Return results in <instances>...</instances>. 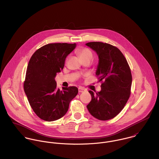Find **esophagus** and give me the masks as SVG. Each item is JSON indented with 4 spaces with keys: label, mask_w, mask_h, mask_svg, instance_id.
Returning a JSON list of instances; mask_svg holds the SVG:
<instances>
[{
    "label": "esophagus",
    "mask_w": 159,
    "mask_h": 159,
    "mask_svg": "<svg viewBox=\"0 0 159 159\" xmlns=\"http://www.w3.org/2000/svg\"><path fill=\"white\" fill-rule=\"evenodd\" d=\"M78 91H79V92H84L86 91V89L82 87H80L78 88Z\"/></svg>",
    "instance_id": "34e87169"
}]
</instances>
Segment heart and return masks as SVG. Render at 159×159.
<instances>
[{
  "instance_id": "b5f03b06",
  "label": "heart",
  "mask_w": 159,
  "mask_h": 159,
  "mask_svg": "<svg viewBox=\"0 0 159 159\" xmlns=\"http://www.w3.org/2000/svg\"><path fill=\"white\" fill-rule=\"evenodd\" d=\"M78 54L80 59L83 61L85 59H92L93 54L90 49L86 48H80L77 51Z\"/></svg>"
}]
</instances>
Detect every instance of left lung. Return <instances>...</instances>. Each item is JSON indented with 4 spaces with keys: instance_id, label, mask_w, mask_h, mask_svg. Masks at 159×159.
Instances as JSON below:
<instances>
[{
    "instance_id": "1",
    "label": "left lung",
    "mask_w": 159,
    "mask_h": 159,
    "mask_svg": "<svg viewBox=\"0 0 159 159\" xmlns=\"http://www.w3.org/2000/svg\"><path fill=\"white\" fill-rule=\"evenodd\" d=\"M96 52L98 63L95 75L103 81L101 91H92V100L87 105L92 116L101 120L113 119L125 105L130 95L132 77L130 68L121 51L114 46L102 42L86 44Z\"/></svg>"
}]
</instances>
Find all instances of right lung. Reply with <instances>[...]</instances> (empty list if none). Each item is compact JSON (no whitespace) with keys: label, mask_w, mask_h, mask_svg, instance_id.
I'll return each mask as SVG.
<instances>
[{"label":"right lung","mask_w":159,"mask_h":159,"mask_svg":"<svg viewBox=\"0 0 159 159\" xmlns=\"http://www.w3.org/2000/svg\"><path fill=\"white\" fill-rule=\"evenodd\" d=\"M76 46L67 43L46 45L37 49L29 62L24 89L33 111L44 120L54 121L63 117L78 93L75 86L57 89L54 79Z\"/></svg>","instance_id":"add662e5"}]
</instances>
